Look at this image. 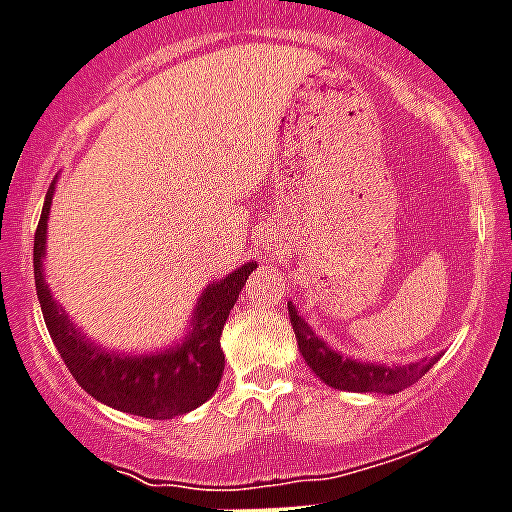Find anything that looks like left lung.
<instances>
[{
  "label": "left lung",
  "instance_id": "8db88e82",
  "mask_svg": "<svg viewBox=\"0 0 512 512\" xmlns=\"http://www.w3.org/2000/svg\"><path fill=\"white\" fill-rule=\"evenodd\" d=\"M289 316L291 326H294L296 342H299V352L304 362L309 364L311 372L321 379L324 384L334 389H347V392H384L397 394L415 384L427 374V369L435 364V359H422V362H412L399 367V364H372V362H357L344 354L334 352L324 339L314 334L309 324L299 316L296 306L289 301Z\"/></svg>",
  "mask_w": 512,
  "mask_h": 512
}]
</instances>
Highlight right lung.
I'll return each mask as SVG.
<instances>
[{
	"instance_id": "add662e5",
	"label": "right lung",
	"mask_w": 512,
	"mask_h": 512,
	"mask_svg": "<svg viewBox=\"0 0 512 512\" xmlns=\"http://www.w3.org/2000/svg\"><path fill=\"white\" fill-rule=\"evenodd\" d=\"M55 183L50 186L42 206L40 226L34 233V286L40 299L47 332L67 369L87 394L107 407L148 420H173L196 410L218 389L223 362L221 332L246 284L256 261H246L221 281L206 286L191 316L186 339L165 352L118 354L105 352L72 326L67 311L52 299L45 284V243L47 218H50Z\"/></svg>"
}]
</instances>
